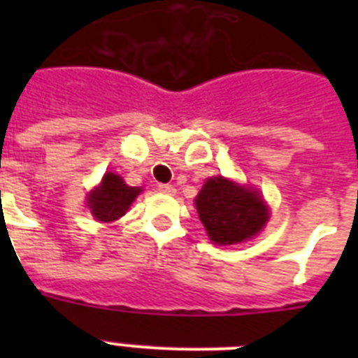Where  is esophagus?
<instances>
[{
  "label": "esophagus",
  "mask_w": 358,
  "mask_h": 358,
  "mask_svg": "<svg viewBox=\"0 0 358 358\" xmlns=\"http://www.w3.org/2000/svg\"><path fill=\"white\" fill-rule=\"evenodd\" d=\"M157 188H159V192H163V194H169V195L176 194V186L173 185H159Z\"/></svg>",
  "instance_id": "1"
}]
</instances>
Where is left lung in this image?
I'll use <instances>...</instances> for the list:
<instances>
[{"mask_svg":"<svg viewBox=\"0 0 358 358\" xmlns=\"http://www.w3.org/2000/svg\"><path fill=\"white\" fill-rule=\"evenodd\" d=\"M199 218L208 236L218 245L238 243L252 236L267 222V206L258 192L211 177L195 199Z\"/></svg>","mask_w":358,"mask_h":358,"instance_id":"left-lung-1","label":"left lung"}]
</instances>
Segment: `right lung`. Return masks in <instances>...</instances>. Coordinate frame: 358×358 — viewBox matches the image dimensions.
I'll return each mask as SVG.
<instances>
[{"instance_id":"obj_1","label":"right lung","mask_w":358,"mask_h":358,"mask_svg":"<svg viewBox=\"0 0 358 358\" xmlns=\"http://www.w3.org/2000/svg\"><path fill=\"white\" fill-rule=\"evenodd\" d=\"M140 192V188L127 186L123 182L122 177L109 172L103 176L102 185L90 195L87 204L91 208V213L98 220L113 222V220H118L129 210V206H131L132 201Z\"/></svg>"}]
</instances>
